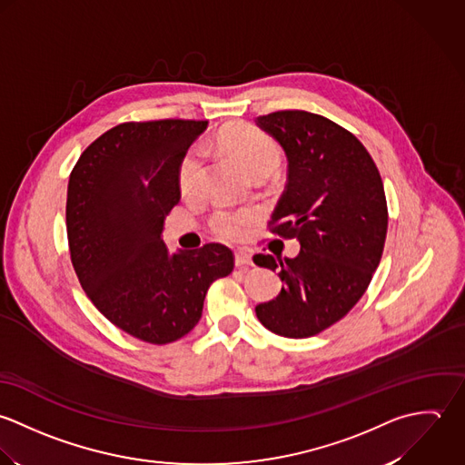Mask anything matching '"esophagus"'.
I'll return each mask as SVG.
<instances>
[{
	"mask_svg": "<svg viewBox=\"0 0 465 465\" xmlns=\"http://www.w3.org/2000/svg\"><path fill=\"white\" fill-rule=\"evenodd\" d=\"M235 266L241 268V270L252 268V266H253L252 255H250L246 250H237V252H235Z\"/></svg>",
	"mask_w": 465,
	"mask_h": 465,
	"instance_id": "esophagus-1",
	"label": "esophagus"
}]
</instances>
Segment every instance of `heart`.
Masks as SVG:
<instances>
[{"label": "heart", "mask_w": 465, "mask_h": 465, "mask_svg": "<svg viewBox=\"0 0 465 465\" xmlns=\"http://www.w3.org/2000/svg\"><path fill=\"white\" fill-rule=\"evenodd\" d=\"M219 143L223 149L253 178L270 174L280 162L275 142L252 125H233L221 133ZM178 185L185 197H195L204 185V154L201 149H192L178 171ZM253 213L248 210L221 208L210 217V230L224 241L235 242L246 237Z\"/></svg>", "instance_id": "obj_1"}]
</instances>
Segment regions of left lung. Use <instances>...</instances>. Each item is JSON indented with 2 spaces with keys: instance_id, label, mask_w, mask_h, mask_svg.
<instances>
[{
  "instance_id": "left-lung-1",
  "label": "left lung",
  "mask_w": 465,
  "mask_h": 465,
  "mask_svg": "<svg viewBox=\"0 0 465 465\" xmlns=\"http://www.w3.org/2000/svg\"><path fill=\"white\" fill-rule=\"evenodd\" d=\"M287 156V183L270 232L296 239L294 259L255 255L279 270V296L255 307L283 338H309L340 322L365 294L384 248L388 208L382 180L363 143L332 120L307 111L257 118Z\"/></svg>"
}]
</instances>
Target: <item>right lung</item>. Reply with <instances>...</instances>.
Listing matches in <instances>:
<instances>
[{
    "label": "right lung",
    "mask_w": 465,
    "mask_h": 465,
    "mask_svg": "<svg viewBox=\"0 0 465 465\" xmlns=\"http://www.w3.org/2000/svg\"><path fill=\"white\" fill-rule=\"evenodd\" d=\"M204 129L203 120L120 124L94 140L70 174L66 230L79 282L113 325L153 345L188 334L210 283L233 270L223 244L171 255L162 241L182 197L180 165Z\"/></svg>",
    "instance_id": "1"
}]
</instances>
